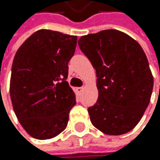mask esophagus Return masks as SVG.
Wrapping results in <instances>:
<instances>
[{
    "label": "esophagus",
    "mask_w": 160,
    "mask_h": 160,
    "mask_svg": "<svg viewBox=\"0 0 160 160\" xmlns=\"http://www.w3.org/2000/svg\"><path fill=\"white\" fill-rule=\"evenodd\" d=\"M82 90H83V87H77V91L78 92V93H81Z\"/></svg>",
    "instance_id": "34e87169"
}]
</instances>
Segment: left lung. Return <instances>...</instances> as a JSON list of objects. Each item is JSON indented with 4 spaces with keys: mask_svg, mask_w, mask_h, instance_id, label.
<instances>
[{
    "mask_svg": "<svg viewBox=\"0 0 160 160\" xmlns=\"http://www.w3.org/2000/svg\"><path fill=\"white\" fill-rule=\"evenodd\" d=\"M78 46L97 75L99 97L88 108L91 123L108 135L132 131L142 118L153 86L143 49L116 29L82 36Z\"/></svg>",
    "mask_w": 160,
    "mask_h": 160,
    "instance_id": "left-lung-1",
    "label": "left lung"
}]
</instances>
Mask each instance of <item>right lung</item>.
I'll use <instances>...</instances> for the list:
<instances>
[{
  "instance_id": "add662e5",
  "label": "right lung",
  "mask_w": 160,
  "mask_h": 160,
  "mask_svg": "<svg viewBox=\"0 0 160 160\" xmlns=\"http://www.w3.org/2000/svg\"><path fill=\"white\" fill-rule=\"evenodd\" d=\"M77 36L40 29L18 49L12 63L10 98L25 131L40 140L63 132L76 95L66 81Z\"/></svg>"
}]
</instances>
